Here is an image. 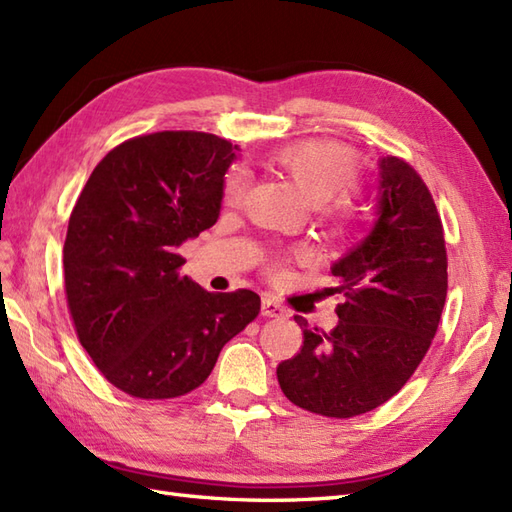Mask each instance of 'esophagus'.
<instances>
[{
  "label": "esophagus",
  "instance_id": "esophagus-1",
  "mask_svg": "<svg viewBox=\"0 0 512 512\" xmlns=\"http://www.w3.org/2000/svg\"><path fill=\"white\" fill-rule=\"evenodd\" d=\"M261 314L268 316V318H283L285 310L275 299H270V296H264V299H261Z\"/></svg>",
  "mask_w": 512,
  "mask_h": 512
}]
</instances>
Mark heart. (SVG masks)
I'll use <instances>...</instances> for the list:
<instances>
[{
  "mask_svg": "<svg viewBox=\"0 0 512 512\" xmlns=\"http://www.w3.org/2000/svg\"><path fill=\"white\" fill-rule=\"evenodd\" d=\"M279 170L299 187V192L312 202H320L329 229L336 235H351L362 220V205L351 194L360 176V159L351 148L336 141H301L275 154ZM246 192V172L231 170L224 178L222 200L227 207H237Z\"/></svg>",
  "mask_w": 512,
  "mask_h": 512,
  "instance_id": "obj_1",
  "label": "heart"
}]
</instances>
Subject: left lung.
<instances>
[{"mask_svg": "<svg viewBox=\"0 0 512 512\" xmlns=\"http://www.w3.org/2000/svg\"><path fill=\"white\" fill-rule=\"evenodd\" d=\"M375 229L331 266L338 325L325 334L294 316L303 347L277 366L294 406L351 419L382 406L425 358L447 296L445 231L430 189L399 157L379 161Z\"/></svg>", "mask_w": 512, "mask_h": 512, "instance_id": "8db88e82", "label": "left lung"}]
</instances>
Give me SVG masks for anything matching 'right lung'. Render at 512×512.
Listing matches in <instances>:
<instances>
[{
  "label": "right lung",
  "instance_id": "add662e5",
  "mask_svg": "<svg viewBox=\"0 0 512 512\" xmlns=\"http://www.w3.org/2000/svg\"><path fill=\"white\" fill-rule=\"evenodd\" d=\"M235 150L198 130L133 137L95 165L71 211L63 246L69 314L93 364L130 397L192 392L259 314L255 292H207L181 275L178 255L216 224Z\"/></svg>",
  "mask_w": 512,
  "mask_h": 512
}]
</instances>
